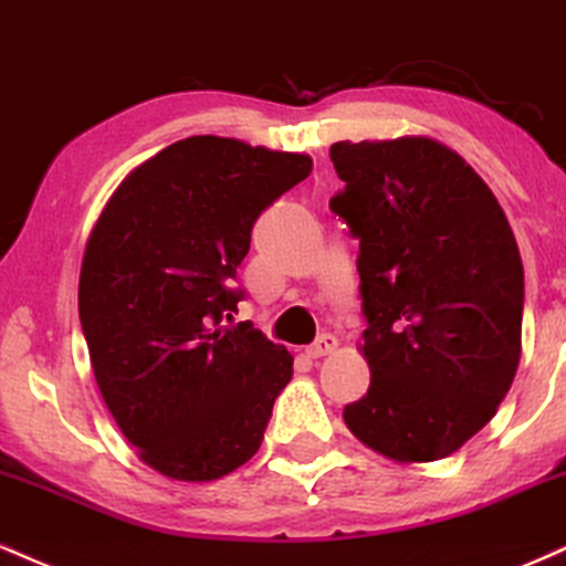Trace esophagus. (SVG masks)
Returning <instances> with one entry per match:
<instances>
[{"mask_svg": "<svg viewBox=\"0 0 566 566\" xmlns=\"http://www.w3.org/2000/svg\"><path fill=\"white\" fill-rule=\"evenodd\" d=\"M336 347H338V338L334 334H323V336H317L315 344H310L307 355L312 357V360H317V357H325V355H331V352H336Z\"/></svg>", "mask_w": 566, "mask_h": 566, "instance_id": "34e87169", "label": "esophagus"}]
</instances>
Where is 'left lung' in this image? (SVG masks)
<instances>
[{"label": "left lung", "instance_id": "obj_1", "mask_svg": "<svg viewBox=\"0 0 566 566\" xmlns=\"http://www.w3.org/2000/svg\"><path fill=\"white\" fill-rule=\"evenodd\" d=\"M331 209L360 238L370 368L344 408L352 434L395 463L453 455L495 416L522 355L524 268L501 203L423 135L331 145Z\"/></svg>", "mask_w": 566, "mask_h": 566}]
</instances>
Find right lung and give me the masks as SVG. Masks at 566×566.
<instances>
[{
	"mask_svg": "<svg viewBox=\"0 0 566 566\" xmlns=\"http://www.w3.org/2000/svg\"><path fill=\"white\" fill-rule=\"evenodd\" d=\"M312 171L307 153L196 135L124 177L86 238L78 317L95 381L139 461L214 482L264 440L294 357L238 312L251 228Z\"/></svg>",
	"mask_w": 566,
	"mask_h": 566,
	"instance_id": "add662e5",
	"label": "right lung"
}]
</instances>
